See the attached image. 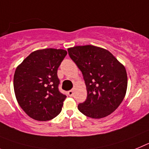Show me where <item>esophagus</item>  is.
<instances>
[{"label":"esophagus","instance_id":"1","mask_svg":"<svg viewBox=\"0 0 149 149\" xmlns=\"http://www.w3.org/2000/svg\"><path fill=\"white\" fill-rule=\"evenodd\" d=\"M73 94H74V91L73 90H70V91H68V95L70 96H73Z\"/></svg>","mask_w":149,"mask_h":149}]
</instances>
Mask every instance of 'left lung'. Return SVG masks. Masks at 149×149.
<instances>
[{"label":"left lung","instance_id":"8db88e82","mask_svg":"<svg viewBox=\"0 0 149 149\" xmlns=\"http://www.w3.org/2000/svg\"><path fill=\"white\" fill-rule=\"evenodd\" d=\"M70 57L82 73L86 100L79 111L93 119L105 117L119 107L126 93L128 77L125 67L108 50L93 45L68 48Z\"/></svg>","mask_w":149,"mask_h":149}]
</instances>
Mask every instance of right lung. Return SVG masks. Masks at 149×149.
<instances>
[{
	"label": "right lung",
	"instance_id": "obj_1",
	"mask_svg": "<svg viewBox=\"0 0 149 149\" xmlns=\"http://www.w3.org/2000/svg\"><path fill=\"white\" fill-rule=\"evenodd\" d=\"M67 53L62 49H38L30 53L16 68L15 94L29 117L48 121L61 112L67 96L58 90L57 70Z\"/></svg>",
	"mask_w": 149,
	"mask_h": 149
}]
</instances>
